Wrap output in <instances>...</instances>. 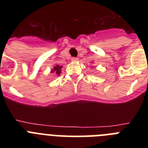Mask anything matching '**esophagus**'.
Returning <instances> with one entry per match:
<instances>
[{
    "label": "esophagus",
    "mask_w": 148,
    "mask_h": 148,
    "mask_svg": "<svg viewBox=\"0 0 148 148\" xmlns=\"http://www.w3.org/2000/svg\"><path fill=\"white\" fill-rule=\"evenodd\" d=\"M78 60V58H75V57H73V58H72L71 61H77Z\"/></svg>",
    "instance_id": "obj_1"
}]
</instances>
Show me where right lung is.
<instances>
[{"label":"right lung","mask_w":148,"mask_h":148,"mask_svg":"<svg viewBox=\"0 0 148 148\" xmlns=\"http://www.w3.org/2000/svg\"><path fill=\"white\" fill-rule=\"evenodd\" d=\"M61 69H62V66H59V65H56L53 67V69L51 70L50 73H56L58 75H59L61 73Z\"/></svg>","instance_id":"1"}]
</instances>
